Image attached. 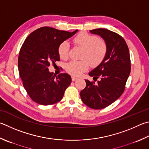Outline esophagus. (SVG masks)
I'll list each match as a JSON object with an SVG mask.
<instances>
[{
  "instance_id": "esophagus-1",
  "label": "esophagus",
  "mask_w": 149,
  "mask_h": 149,
  "mask_svg": "<svg viewBox=\"0 0 149 149\" xmlns=\"http://www.w3.org/2000/svg\"><path fill=\"white\" fill-rule=\"evenodd\" d=\"M77 79V77H74V76H72V81H76Z\"/></svg>"
}]
</instances>
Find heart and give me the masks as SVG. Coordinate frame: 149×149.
I'll use <instances>...</instances> for the list:
<instances>
[{
    "label": "heart",
    "instance_id": "obj_1",
    "mask_svg": "<svg viewBox=\"0 0 149 149\" xmlns=\"http://www.w3.org/2000/svg\"><path fill=\"white\" fill-rule=\"evenodd\" d=\"M74 43L77 47L82 49L81 55L82 60L72 61L65 66L67 72L74 76H79L83 72L87 71L90 63L93 66H97L104 61L107 52V45L104 40L86 32L79 33L74 38ZM70 45L64 41L59 45L58 52L60 57L67 59L69 56Z\"/></svg>",
    "mask_w": 149,
    "mask_h": 149
}]
</instances>
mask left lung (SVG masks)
Here are the masks:
<instances>
[{"label":"left lung","instance_id":"obj_1","mask_svg":"<svg viewBox=\"0 0 149 149\" xmlns=\"http://www.w3.org/2000/svg\"><path fill=\"white\" fill-rule=\"evenodd\" d=\"M100 36L107 45V52L102 63L89 72L94 81L85 79V88L81 91L83 102L94 109L109 106L119 98L125 89L131 71L130 57L125 40L119 34L105 29L90 31Z\"/></svg>","mask_w":149,"mask_h":149}]
</instances>
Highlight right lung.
<instances>
[{
    "label": "right lung",
    "mask_w": 149,
    "mask_h": 149,
    "mask_svg": "<svg viewBox=\"0 0 149 149\" xmlns=\"http://www.w3.org/2000/svg\"><path fill=\"white\" fill-rule=\"evenodd\" d=\"M44 26L30 34L21 46L18 68L24 88L32 100L43 105L61 100L72 82L66 73L56 76L49 71L50 63L60 61L59 45L76 33Z\"/></svg>",
    "instance_id": "obj_1"
}]
</instances>
